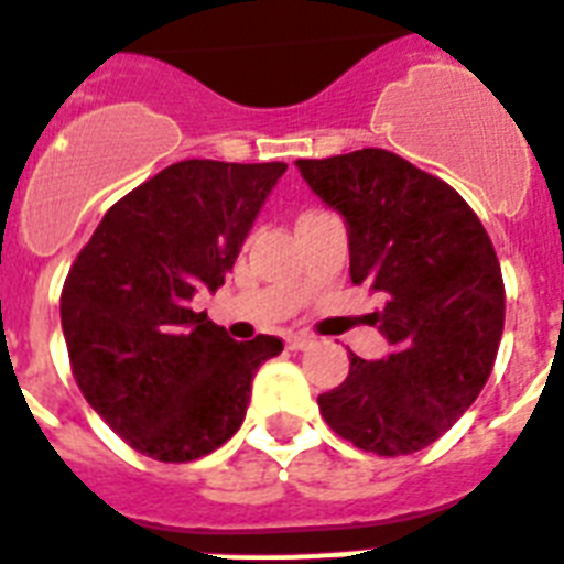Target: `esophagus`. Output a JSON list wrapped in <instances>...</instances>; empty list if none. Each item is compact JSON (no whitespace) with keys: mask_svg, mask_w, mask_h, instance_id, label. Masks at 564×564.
Segmentation results:
<instances>
[{"mask_svg":"<svg viewBox=\"0 0 564 564\" xmlns=\"http://www.w3.org/2000/svg\"><path fill=\"white\" fill-rule=\"evenodd\" d=\"M310 344H312V338H310V335H304V333L286 335V347H290V349H306Z\"/></svg>","mask_w":564,"mask_h":564,"instance_id":"34e87169","label":"esophagus"}]
</instances>
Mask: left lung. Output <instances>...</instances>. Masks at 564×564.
Returning <instances> with one entry per match:
<instances>
[{
	"mask_svg": "<svg viewBox=\"0 0 564 564\" xmlns=\"http://www.w3.org/2000/svg\"><path fill=\"white\" fill-rule=\"evenodd\" d=\"M344 217L349 278L384 297L378 361L349 352L344 384L318 395L326 424L361 451L406 456L479 399L505 329V283L485 226L462 194L384 149L295 160Z\"/></svg>",
	"mask_w": 564,
	"mask_h": 564,
	"instance_id": "left-lung-1",
	"label": "left lung"
}]
</instances>
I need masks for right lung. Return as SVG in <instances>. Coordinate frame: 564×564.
I'll return each mask as SVG.
<instances>
[{
	"label": "right lung",
	"mask_w": 564,
	"mask_h": 564,
	"mask_svg": "<svg viewBox=\"0 0 564 564\" xmlns=\"http://www.w3.org/2000/svg\"><path fill=\"white\" fill-rule=\"evenodd\" d=\"M286 163L180 160L113 203L65 281L59 318L85 401L122 442L192 462L238 433L283 340H231L197 292L226 283Z\"/></svg>",
	"instance_id": "1"
}]
</instances>
